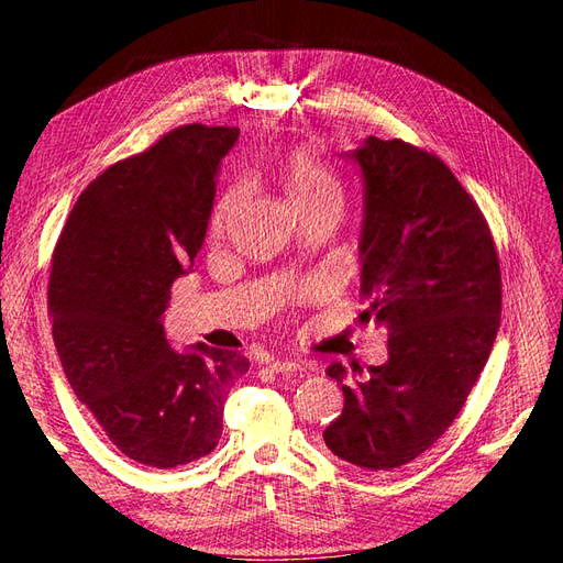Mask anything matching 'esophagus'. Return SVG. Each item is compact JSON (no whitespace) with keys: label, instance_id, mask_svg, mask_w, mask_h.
Instances as JSON below:
<instances>
[{"label":"esophagus","instance_id":"esophagus-1","mask_svg":"<svg viewBox=\"0 0 563 563\" xmlns=\"http://www.w3.org/2000/svg\"><path fill=\"white\" fill-rule=\"evenodd\" d=\"M267 366H269V371H275V373H296V371H302V366L298 362H294V360H269Z\"/></svg>","mask_w":563,"mask_h":563}]
</instances>
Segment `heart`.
<instances>
[{
	"label": "heart",
	"mask_w": 563,
	"mask_h": 563,
	"mask_svg": "<svg viewBox=\"0 0 563 563\" xmlns=\"http://www.w3.org/2000/svg\"><path fill=\"white\" fill-rule=\"evenodd\" d=\"M277 178L282 183V190L286 199L291 201V207L296 211L317 207V203L323 201H343V185H340V178L331 166L323 164L321 159L314 157L312 150L298 147L277 164ZM236 195L240 190L236 187H230V190L223 195V199L218 201V207L213 209L211 218V230L220 232L225 225V220L234 207Z\"/></svg>",
	"instance_id": "b5f03b06"
}]
</instances>
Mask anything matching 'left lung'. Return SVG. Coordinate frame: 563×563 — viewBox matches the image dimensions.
Returning <instances> with one entry per match:
<instances>
[{"label": "left lung", "mask_w": 563, "mask_h": 563, "mask_svg": "<svg viewBox=\"0 0 563 563\" xmlns=\"http://www.w3.org/2000/svg\"><path fill=\"white\" fill-rule=\"evenodd\" d=\"M360 166V296L387 329V362L327 368L345 406L323 441L347 463L391 470L446 432L500 327V265L479 207L430 152L376 135L343 155Z\"/></svg>", "instance_id": "8db88e82"}]
</instances>
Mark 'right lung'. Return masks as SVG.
Here are the masks:
<instances>
[{
    "instance_id": "add662e5",
    "label": "right lung",
    "mask_w": 563,
    "mask_h": 563,
    "mask_svg": "<svg viewBox=\"0 0 563 563\" xmlns=\"http://www.w3.org/2000/svg\"><path fill=\"white\" fill-rule=\"evenodd\" d=\"M234 126L190 124L106 168L73 207L54 251L48 310L65 378L112 444L150 467L216 449L240 352L174 350L172 284L192 269Z\"/></svg>"
}]
</instances>
